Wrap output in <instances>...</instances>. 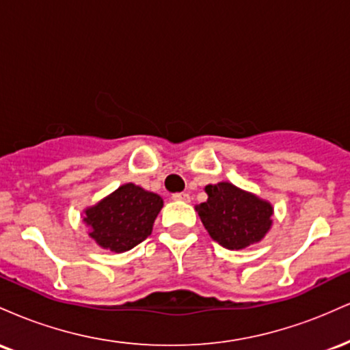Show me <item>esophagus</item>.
Segmentation results:
<instances>
[{"label": "esophagus", "mask_w": 350, "mask_h": 350, "mask_svg": "<svg viewBox=\"0 0 350 350\" xmlns=\"http://www.w3.org/2000/svg\"><path fill=\"white\" fill-rule=\"evenodd\" d=\"M174 200H183V202H191V194L189 192H179V194L172 196Z\"/></svg>", "instance_id": "obj_1"}]
</instances>
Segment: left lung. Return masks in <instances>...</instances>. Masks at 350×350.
<instances>
[{"instance_id": "obj_1", "label": "left lung", "mask_w": 350, "mask_h": 350, "mask_svg": "<svg viewBox=\"0 0 350 350\" xmlns=\"http://www.w3.org/2000/svg\"><path fill=\"white\" fill-rule=\"evenodd\" d=\"M206 202L196 206L212 240L228 250L262 242L273 226V206L253 192L222 180L204 187Z\"/></svg>"}]
</instances>
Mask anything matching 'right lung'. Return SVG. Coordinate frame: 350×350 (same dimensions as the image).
<instances>
[{
    "instance_id": "obj_1",
    "label": "right lung",
    "mask_w": 350,
    "mask_h": 350,
    "mask_svg": "<svg viewBox=\"0 0 350 350\" xmlns=\"http://www.w3.org/2000/svg\"><path fill=\"white\" fill-rule=\"evenodd\" d=\"M163 199L133 183L122 184L95 206L83 208L88 237L103 250L123 253L151 235Z\"/></svg>"
}]
</instances>
